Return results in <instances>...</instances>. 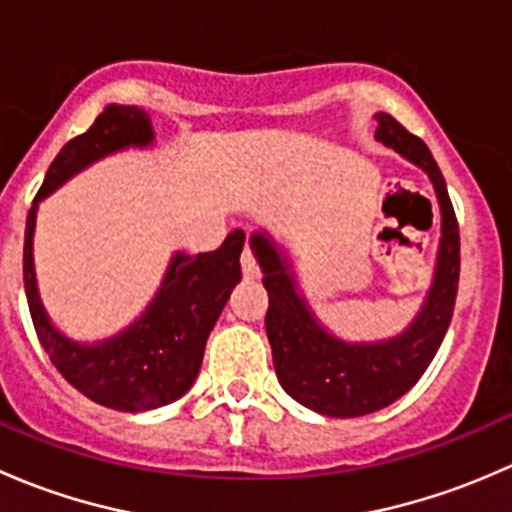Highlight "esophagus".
<instances>
[{"mask_svg":"<svg viewBox=\"0 0 512 512\" xmlns=\"http://www.w3.org/2000/svg\"><path fill=\"white\" fill-rule=\"evenodd\" d=\"M240 262H242V275H245L247 280H255V277H260V265H257V257L250 247H245V250H242Z\"/></svg>","mask_w":512,"mask_h":512,"instance_id":"esophagus-1","label":"esophagus"}]
</instances>
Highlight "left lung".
Listing matches in <instances>:
<instances>
[{
	"mask_svg": "<svg viewBox=\"0 0 512 512\" xmlns=\"http://www.w3.org/2000/svg\"><path fill=\"white\" fill-rule=\"evenodd\" d=\"M376 138L423 168L436 188L443 215V237L438 250L436 280L416 322L401 337L384 344H344L324 332L302 299L275 247L262 235L252 237L270 294L265 314L267 339L272 347L277 379L282 389L307 409L324 416L354 418L384 409L406 394L428 369L441 347L456 307L461 275V237L448 198L446 180L426 143L406 131L389 113H376Z\"/></svg>",
	"mask_w": 512,
	"mask_h": 512,
	"instance_id": "8db88e82",
	"label": "left lung"
}]
</instances>
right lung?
Masks as SVG:
<instances>
[{
	"mask_svg": "<svg viewBox=\"0 0 512 512\" xmlns=\"http://www.w3.org/2000/svg\"><path fill=\"white\" fill-rule=\"evenodd\" d=\"M151 141L153 128L146 111L108 106L89 131L71 138L54 158L29 208L24 232V289L41 347L74 389L96 404L131 414L173 404L193 386L210 329L242 277L245 232L232 230L213 252L175 255L148 312L131 329L96 347L69 342L46 319L34 285L32 232L36 203L76 170L118 148L146 146Z\"/></svg>",
	"mask_w": 512,
	"mask_h": 512,
	"instance_id": "add662e5",
	"label": "right lung"
}]
</instances>
